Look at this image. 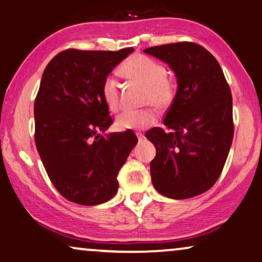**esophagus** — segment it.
Wrapping results in <instances>:
<instances>
[{
	"label": "esophagus",
	"mask_w": 262,
	"mask_h": 262,
	"mask_svg": "<svg viewBox=\"0 0 262 262\" xmlns=\"http://www.w3.org/2000/svg\"><path fill=\"white\" fill-rule=\"evenodd\" d=\"M137 137H138V139H139V142L142 141V140H144V139H145L144 134H141V133H137Z\"/></svg>",
	"instance_id": "1"
}]
</instances>
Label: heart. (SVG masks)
Returning <instances> with one entry per match:
<instances>
[{
  "mask_svg": "<svg viewBox=\"0 0 262 262\" xmlns=\"http://www.w3.org/2000/svg\"><path fill=\"white\" fill-rule=\"evenodd\" d=\"M121 73L125 78L145 86V104L166 110L176 98V82L167 75L166 68L155 58L145 55H134L121 66ZM102 96L111 111L120 107L118 82L113 76H106L102 85ZM157 121L153 109L124 110L116 117V127L120 130H140Z\"/></svg>",
  "mask_w": 262,
  "mask_h": 262,
  "instance_id": "b5f03b06",
  "label": "heart"
}]
</instances>
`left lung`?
Here are the masks:
<instances>
[{"label":"left lung","instance_id":"8db88e82","mask_svg":"<svg viewBox=\"0 0 262 262\" xmlns=\"http://www.w3.org/2000/svg\"><path fill=\"white\" fill-rule=\"evenodd\" d=\"M165 62L177 79L176 98L164 129H149L155 145L152 183L158 193L176 200L200 195L215 183L233 138L232 97L218 61L201 45L181 41L144 50Z\"/></svg>","mask_w":262,"mask_h":262}]
</instances>
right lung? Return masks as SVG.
Listing matches in <instances>:
<instances>
[{
    "mask_svg": "<svg viewBox=\"0 0 262 262\" xmlns=\"http://www.w3.org/2000/svg\"><path fill=\"white\" fill-rule=\"evenodd\" d=\"M133 51L68 49L44 69L34 100V140L52 184L75 204L110 200L118 171L138 142L132 130L102 134L113 124L103 81Z\"/></svg>",
    "mask_w": 262,
    "mask_h": 262,
    "instance_id": "add662e5",
    "label": "right lung"
}]
</instances>
